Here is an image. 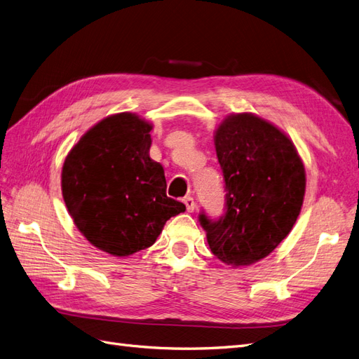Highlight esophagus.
I'll list each match as a JSON object with an SVG mask.
<instances>
[{
	"label": "esophagus",
	"instance_id": "1",
	"mask_svg": "<svg viewBox=\"0 0 359 359\" xmlns=\"http://www.w3.org/2000/svg\"><path fill=\"white\" fill-rule=\"evenodd\" d=\"M184 203H186L189 212H193L194 208H196V202H194V199H193L191 196H186V198H184Z\"/></svg>",
	"mask_w": 359,
	"mask_h": 359
}]
</instances>
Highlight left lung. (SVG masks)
<instances>
[{"label":"left lung","instance_id":"left-lung-1","mask_svg":"<svg viewBox=\"0 0 359 359\" xmlns=\"http://www.w3.org/2000/svg\"><path fill=\"white\" fill-rule=\"evenodd\" d=\"M224 178V214L199 222L212 255L232 266L266 257L301 212L306 169L292 140L253 114H233L215 130Z\"/></svg>","mask_w":359,"mask_h":359}]
</instances>
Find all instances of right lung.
<instances>
[{"label":"right lung","instance_id":"obj_1","mask_svg":"<svg viewBox=\"0 0 359 359\" xmlns=\"http://www.w3.org/2000/svg\"><path fill=\"white\" fill-rule=\"evenodd\" d=\"M151 126L135 114L102 119L62 165V198L76 227L97 248L124 257L153 245L186 205L166 196L161 165L149 157Z\"/></svg>","mask_w":359,"mask_h":359}]
</instances>
